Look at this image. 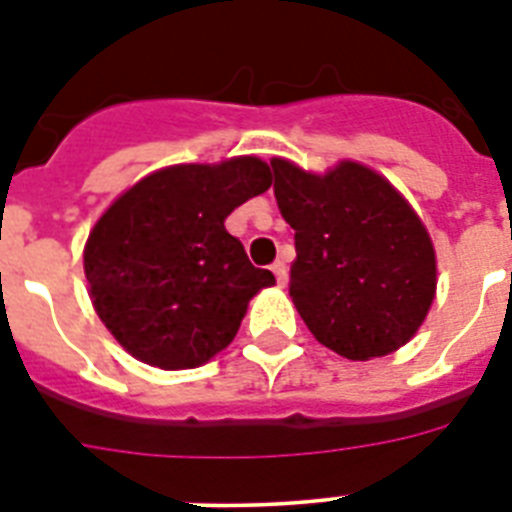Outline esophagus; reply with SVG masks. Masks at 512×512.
Here are the masks:
<instances>
[{
	"instance_id": "34e87169",
	"label": "esophagus",
	"mask_w": 512,
	"mask_h": 512,
	"mask_svg": "<svg viewBox=\"0 0 512 512\" xmlns=\"http://www.w3.org/2000/svg\"><path fill=\"white\" fill-rule=\"evenodd\" d=\"M271 271L273 276H276V281H279V287H287V265L279 260V263L271 265Z\"/></svg>"
}]
</instances>
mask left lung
Masks as SVG:
<instances>
[{"instance_id": "left-lung-1", "label": "left lung", "mask_w": 512, "mask_h": 512, "mask_svg": "<svg viewBox=\"0 0 512 512\" xmlns=\"http://www.w3.org/2000/svg\"><path fill=\"white\" fill-rule=\"evenodd\" d=\"M271 170L281 215L295 228L289 297L305 327L350 361L401 348L436 295V252L420 217L356 162L311 175L273 159Z\"/></svg>"}]
</instances>
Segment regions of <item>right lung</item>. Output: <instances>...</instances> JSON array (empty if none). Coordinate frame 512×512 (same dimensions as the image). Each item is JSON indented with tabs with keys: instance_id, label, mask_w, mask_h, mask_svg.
Segmentation results:
<instances>
[{
	"instance_id": "obj_1",
	"label": "right lung",
	"mask_w": 512,
	"mask_h": 512,
	"mask_svg": "<svg viewBox=\"0 0 512 512\" xmlns=\"http://www.w3.org/2000/svg\"><path fill=\"white\" fill-rule=\"evenodd\" d=\"M268 188V164L241 156L159 170L108 207L84 273L100 321L132 356L193 369L236 337L249 300L276 279L249 263L225 217Z\"/></svg>"
}]
</instances>
